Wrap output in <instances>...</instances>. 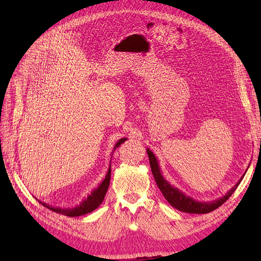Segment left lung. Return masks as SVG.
<instances>
[{
  "label": "left lung",
  "instance_id": "left-lung-1",
  "mask_svg": "<svg viewBox=\"0 0 261 261\" xmlns=\"http://www.w3.org/2000/svg\"><path fill=\"white\" fill-rule=\"evenodd\" d=\"M146 150H147L148 157H149V163H150L153 178H154V180H156L157 186L159 187L160 192L163 193L164 197L167 199L171 206L177 208L178 211H181V212H185V213L205 214V213L212 212V211H214L215 208L221 206V205H222L226 201V199H228L232 195V194H233V192L237 190V187L239 186V184L241 182L243 176H245V174H243V176L239 179V181H238L237 184L232 187L224 196L215 199V201H212V202H198V201H195L193 197L186 195V194L179 191L178 188L174 187L169 181L166 180L165 177L162 174V171H160L157 157L154 156V153L151 150H149L148 148L146 149Z\"/></svg>",
  "mask_w": 261,
  "mask_h": 261
}]
</instances>
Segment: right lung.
I'll return each mask as SVG.
<instances>
[{
    "instance_id": "1",
    "label": "right lung",
    "mask_w": 261,
    "mask_h": 261,
    "mask_svg": "<svg viewBox=\"0 0 261 261\" xmlns=\"http://www.w3.org/2000/svg\"><path fill=\"white\" fill-rule=\"evenodd\" d=\"M126 140V138H121V139L115 143L113 151L115 150L116 148H118L121 143H123ZM110 179H111V165L109 166V169H108V173L105 175V178L102 180V182H99V185L95 188V190H93L91 192L90 195H88L86 198L83 199V201L79 204L76 205L75 207H58V206H51V205H49L45 202H41L39 201L38 202L40 203L43 206L49 208L50 211H54V212L59 213V214H63L66 216H81V215H84L87 213H91L93 212L94 210L96 207H98L101 203L103 202L105 194L108 192V188L110 185Z\"/></svg>"
}]
</instances>
